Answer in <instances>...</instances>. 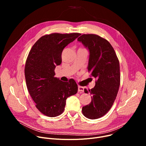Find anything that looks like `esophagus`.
<instances>
[{
  "label": "esophagus",
  "instance_id": "1",
  "mask_svg": "<svg viewBox=\"0 0 146 146\" xmlns=\"http://www.w3.org/2000/svg\"><path fill=\"white\" fill-rule=\"evenodd\" d=\"M84 90V88L81 86H78V92H83Z\"/></svg>",
  "mask_w": 146,
  "mask_h": 146
}]
</instances>
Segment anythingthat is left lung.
Returning <instances> with one entry per match:
<instances>
[{
	"instance_id": "8db88e82",
	"label": "left lung",
	"mask_w": 146,
	"mask_h": 146,
	"mask_svg": "<svg viewBox=\"0 0 146 146\" xmlns=\"http://www.w3.org/2000/svg\"><path fill=\"white\" fill-rule=\"evenodd\" d=\"M77 40L90 51L88 70L96 78L95 86L87 91L91 102L82 108L86 117L95 119L105 115L112 107L120 85L119 63L109 41L94 34H84Z\"/></svg>"
}]
</instances>
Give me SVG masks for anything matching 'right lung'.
<instances>
[{
    "mask_svg": "<svg viewBox=\"0 0 146 146\" xmlns=\"http://www.w3.org/2000/svg\"><path fill=\"white\" fill-rule=\"evenodd\" d=\"M80 35L58 33L41 37L27 57L25 76L28 90L36 108L50 117L64 112L66 99L75 95L78 86L73 79L64 82L55 77V68L62 62L64 48Z\"/></svg>",
    "mask_w": 146,
    "mask_h": 146,
    "instance_id": "add662e5",
    "label": "right lung"
}]
</instances>
